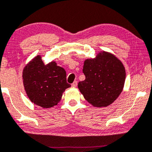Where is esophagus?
<instances>
[{
    "label": "esophagus",
    "mask_w": 152,
    "mask_h": 152,
    "mask_svg": "<svg viewBox=\"0 0 152 152\" xmlns=\"http://www.w3.org/2000/svg\"><path fill=\"white\" fill-rule=\"evenodd\" d=\"M77 84H78V83H77V81H74V82L72 84V86L73 87H76Z\"/></svg>",
    "instance_id": "34e87169"
}]
</instances>
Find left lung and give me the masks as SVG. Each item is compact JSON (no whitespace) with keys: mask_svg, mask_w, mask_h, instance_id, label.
Here are the masks:
<instances>
[{"mask_svg":"<svg viewBox=\"0 0 152 152\" xmlns=\"http://www.w3.org/2000/svg\"><path fill=\"white\" fill-rule=\"evenodd\" d=\"M85 80L78 87L84 98L94 107H106L116 100L124 89L126 69L115 54L101 51L84 61Z\"/></svg>","mask_w":152,"mask_h":152,"instance_id":"1","label":"left lung"}]
</instances>
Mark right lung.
<instances>
[{
  "mask_svg": "<svg viewBox=\"0 0 152 152\" xmlns=\"http://www.w3.org/2000/svg\"><path fill=\"white\" fill-rule=\"evenodd\" d=\"M22 80L26 94L31 102L48 108L57 105L63 93L71 87L67 83L66 72L56 61L44 64L38 54L24 67Z\"/></svg>",
  "mask_w": 152,
  "mask_h": 152,
  "instance_id": "add662e5",
  "label": "right lung"
}]
</instances>
